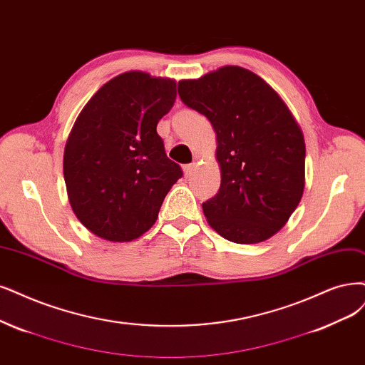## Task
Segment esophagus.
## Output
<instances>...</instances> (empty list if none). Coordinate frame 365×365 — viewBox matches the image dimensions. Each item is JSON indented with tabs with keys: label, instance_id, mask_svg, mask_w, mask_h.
I'll return each instance as SVG.
<instances>
[{
	"label": "esophagus",
	"instance_id": "1",
	"mask_svg": "<svg viewBox=\"0 0 365 365\" xmlns=\"http://www.w3.org/2000/svg\"><path fill=\"white\" fill-rule=\"evenodd\" d=\"M183 173H185V178H191L192 173H194V164H187L183 167Z\"/></svg>",
	"mask_w": 365,
	"mask_h": 365
}]
</instances>
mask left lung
Listing matches in <instances>:
<instances>
[{"label":"left lung","mask_w":365,"mask_h":365,"mask_svg":"<svg viewBox=\"0 0 365 365\" xmlns=\"http://www.w3.org/2000/svg\"><path fill=\"white\" fill-rule=\"evenodd\" d=\"M182 102L217 132L221 186L203 203L209 225L235 244H257L289 221L304 192V135L264 81L239 66L182 79Z\"/></svg>","instance_id":"left-lung-1"}]
</instances>
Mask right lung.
<instances>
[{"instance_id": "1", "label": "right lung", "mask_w": 365, "mask_h": 365, "mask_svg": "<svg viewBox=\"0 0 365 365\" xmlns=\"http://www.w3.org/2000/svg\"><path fill=\"white\" fill-rule=\"evenodd\" d=\"M174 101V79L135 71L108 81L78 115L63 173L72 210L91 233L129 242L156 222L183 175L156 132Z\"/></svg>"}]
</instances>
